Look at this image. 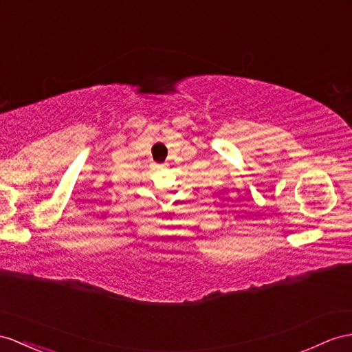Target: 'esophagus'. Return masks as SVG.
Returning a JSON list of instances; mask_svg holds the SVG:
<instances>
[{"mask_svg": "<svg viewBox=\"0 0 352 352\" xmlns=\"http://www.w3.org/2000/svg\"><path fill=\"white\" fill-rule=\"evenodd\" d=\"M155 168H156V169H160V168H164V165H155Z\"/></svg>", "mask_w": 352, "mask_h": 352, "instance_id": "esophagus-1", "label": "esophagus"}]
</instances>
